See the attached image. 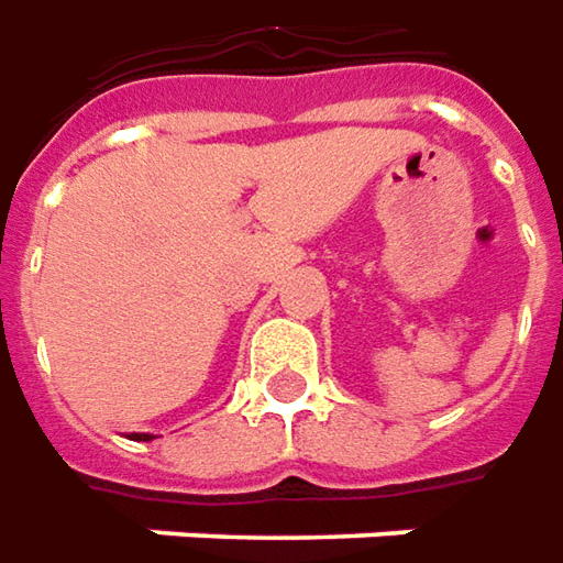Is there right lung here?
Returning <instances> with one entry per match:
<instances>
[{
    "mask_svg": "<svg viewBox=\"0 0 563 563\" xmlns=\"http://www.w3.org/2000/svg\"><path fill=\"white\" fill-rule=\"evenodd\" d=\"M133 440H154V437H147V433H133Z\"/></svg>",
    "mask_w": 563,
    "mask_h": 563,
    "instance_id": "1",
    "label": "right lung"
}]
</instances>
